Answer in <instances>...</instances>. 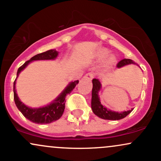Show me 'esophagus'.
Returning a JSON list of instances; mask_svg holds the SVG:
<instances>
[{"label": "esophagus", "mask_w": 161, "mask_h": 161, "mask_svg": "<svg viewBox=\"0 0 161 161\" xmlns=\"http://www.w3.org/2000/svg\"><path fill=\"white\" fill-rule=\"evenodd\" d=\"M83 78L86 79H88V80H92V79L94 78V74L92 73H88L84 75Z\"/></svg>", "instance_id": "34e87169"}]
</instances>
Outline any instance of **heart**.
<instances>
[{
	"label": "heart",
	"instance_id": "b5f03b06",
	"mask_svg": "<svg viewBox=\"0 0 161 161\" xmlns=\"http://www.w3.org/2000/svg\"><path fill=\"white\" fill-rule=\"evenodd\" d=\"M108 51H107L106 49H101L100 51H98V52L97 53V56L99 59H104L108 56ZM114 61V57H110V58L108 59V63H113Z\"/></svg>",
	"mask_w": 161,
	"mask_h": 161
}]
</instances>
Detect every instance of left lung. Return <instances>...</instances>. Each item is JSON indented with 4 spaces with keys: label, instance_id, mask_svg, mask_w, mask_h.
Wrapping results in <instances>:
<instances>
[{
    "label": "left lung",
    "instance_id": "1",
    "mask_svg": "<svg viewBox=\"0 0 161 161\" xmlns=\"http://www.w3.org/2000/svg\"><path fill=\"white\" fill-rule=\"evenodd\" d=\"M136 64V63L132 61L130 59H123L116 64L118 68H120L122 66H124L129 64ZM92 83H93V88H92V111L96 116H99L100 118L104 119H109V120H119V119H123L129 115L132 110H128L125 112H114L111 110H108L104 108L100 102V99L98 97V92L101 89V85L99 80L97 79H92Z\"/></svg>",
    "mask_w": 161,
    "mask_h": 161
}]
</instances>
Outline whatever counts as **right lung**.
I'll use <instances>...</instances> for the list:
<instances>
[{
	"label": "right lung",
	"mask_w": 161,
	"mask_h": 161,
	"mask_svg": "<svg viewBox=\"0 0 161 161\" xmlns=\"http://www.w3.org/2000/svg\"><path fill=\"white\" fill-rule=\"evenodd\" d=\"M58 55V52L55 50H49V51H45V52L38 53L36 56L32 57L29 60H27L23 65H22L18 69L16 77L19 74L20 72L23 70L24 68L32 60H53ZM15 79L14 82V97L15 104L17 108L20 110V112L23 114L29 120L35 123H38V124H47V123H51L60 119L61 117L63 114H64V109H65V103H66V95L71 93V92L74 89V88L79 83V80L74 81L73 82L69 83V86L64 89V91L60 94V96L56 100L53 101L51 104L47 106L41 108H28L25 104H23L19 101V97L16 95L15 85Z\"/></svg>",
	"instance_id": "add662e5"
}]
</instances>
